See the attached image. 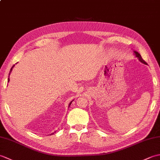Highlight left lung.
<instances>
[{"instance_id":"1","label":"left lung","mask_w":160,"mask_h":160,"mask_svg":"<svg viewBox=\"0 0 160 160\" xmlns=\"http://www.w3.org/2000/svg\"><path fill=\"white\" fill-rule=\"evenodd\" d=\"M134 53H135V56H136V57H138V58H139V60L140 61V62H142V63H144V64H147V62H145V61L142 59V56H140V54L138 52H134Z\"/></svg>"}]
</instances>
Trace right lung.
Wrapping results in <instances>:
<instances>
[{
	"instance_id": "obj_1",
	"label": "right lung",
	"mask_w": 160,
	"mask_h": 160,
	"mask_svg": "<svg viewBox=\"0 0 160 160\" xmlns=\"http://www.w3.org/2000/svg\"><path fill=\"white\" fill-rule=\"evenodd\" d=\"M15 66V64H13V67L11 68V69H10V71H9V74H10V73H11V71H12V68L13 67H14ZM9 78H8V82H9ZM71 102H70V104H69V107H70V105H71ZM56 131H55V132H53V133H52V134H51V135H52V134H53L54 133V132H56Z\"/></svg>"
}]
</instances>
